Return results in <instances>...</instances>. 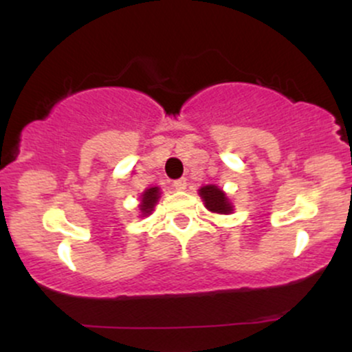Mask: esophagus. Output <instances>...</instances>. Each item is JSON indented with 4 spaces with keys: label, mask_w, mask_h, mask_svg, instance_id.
Returning a JSON list of instances; mask_svg holds the SVG:
<instances>
[{
    "label": "esophagus",
    "mask_w": 352,
    "mask_h": 352,
    "mask_svg": "<svg viewBox=\"0 0 352 352\" xmlns=\"http://www.w3.org/2000/svg\"><path fill=\"white\" fill-rule=\"evenodd\" d=\"M172 185H173V188H175V190H185V187H187V180L179 179V180L173 182Z\"/></svg>",
    "instance_id": "obj_1"
}]
</instances>
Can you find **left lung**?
Instances as JSON below:
<instances>
[{
  "label": "left lung",
  "mask_w": 352,
  "mask_h": 352,
  "mask_svg": "<svg viewBox=\"0 0 352 352\" xmlns=\"http://www.w3.org/2000/svg\"><path fill=\"white\" fill-rule=\"evenodd\" d=\"M199 195L208 212L217 213V215H230V213H233L232 200L217 185H204V187L199 188Z\"/></svg>",
  "instance_id": "left-lung-1"
}]
</instances>
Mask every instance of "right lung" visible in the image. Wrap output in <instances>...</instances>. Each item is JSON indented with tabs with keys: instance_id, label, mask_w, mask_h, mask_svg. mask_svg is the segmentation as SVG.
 Instances as JSON below:
<instances>
[{
	"instance_id": "add662e5",
	"label": "right lung",
	"mask_w": 352,
	"mask_h": 352,
	"mask_svg": "<svg viewBox=\"0 0 352 352\" xmlns=\"http://www.w3.org/2000/svg\"><path fill=\"white\" fill-rule=\"evenodd\" d=\"M160 195H162V192H160L159 187H151L140 193V199H139L140 217L151 215L153 210H155V205H157V201H159Z\"/></svg>"
}]
</instances>
